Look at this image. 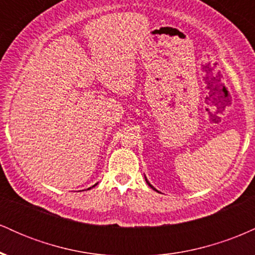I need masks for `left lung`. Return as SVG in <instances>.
Wrapping results in <instances>:
<instances>
[{
  "instance_id": "left-lung-1",
  "label": "left lung",
  "mask_w": 255,
  "mask_h": 255,
  "mask_svg": "<svg viewBox=\"0 0 255 255\" xmlns=\"http://www.w3.org/2000/svg\"><path fill=\"white\" fill-rule=\"evenodd\" d=\"M145 180H146V182H147V184H148V186H150V187H151V188H152V189H154V191H157V189H156V188H154V187H153V186H151V183H150V182H148V181H147V178H146V176H145ZM157 192H158V191H157Z\"/></svg>"
}]
</instances>
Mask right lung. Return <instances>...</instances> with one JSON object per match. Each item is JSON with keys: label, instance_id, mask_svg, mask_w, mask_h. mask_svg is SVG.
I'll return each mask as SVG.
<instances>
[{"label": "right lung", "instance_id": "add662e5", "mask_svg": "<svg viewBox=\"0 0 255 255\" xmlns=\"http://www.w3.org/2000/svg\"><path fill=\"white\" fill-rule=\"evenodd\" d=\"M96 184H97V183H96ZM96 184H95V186H96ZM95 186H92V187H95Z\"/></svg>", "mask_w": 255, "mask_h": 255}]
</instances>
